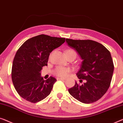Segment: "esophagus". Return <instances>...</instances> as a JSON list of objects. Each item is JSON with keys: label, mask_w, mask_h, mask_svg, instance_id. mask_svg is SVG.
I'll use <instances>...</instances> for the list:
<instances>
[{"label": "esophagus", "mask_w": 123, "mask_h": 123, "mask_svg": "<svg viewBox=\"0 0 123 123\" xmlns=\"http://www.w3.org/2000/svg\"><path fill=\"white\" fill-rule=\"evenodd\" d=\"M57 80H65V79L62 78V77H58V78H57Z\"/></svg>", "instance_id": "obj_1"}]
</instances>
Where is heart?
<instances>
[{
  "instance_id": "heart-1",
  "label": "heart",
  "mask_w": 123,
  "mask_h": 123,
  "mask_svg": "<svg viewBox=\"0 0 123 123\" xmlns=\"http://www.w3.org/2000/svg\"><path fill=\"white\" fill-rule=\"evenodd\" d=\"M66 53H72V54L75 55L76 56V52L73 49H68L66 52ZM71 71V69L68 67H63L61 66L56 67L54 70H53V73L55 75L58 77H64L67 76L69 72Z\"/></svg>"
}]
</instances>
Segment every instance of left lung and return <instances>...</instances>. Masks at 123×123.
I'll list each match as a JSON object with an SVG mask.
<instances>
[{"mask_svg": "<svg viewBox=\"0 0 123 123\" xmlns=\"http://www.w3.org/2000/svg\"><path fill=\"white\" fill-rule=\"evenodd\" d=\"M66 41L82 60L76 75L80 81L86 80L81 85L75 82L68 92L81 103H94L106 92L111 83L114 66L110 52L103 44L94 41L68 38Z\"/></svg>", "mask_w": 123, "mask_h": 123, "instance_id": "1", "label": "left lung"}]
</instances>
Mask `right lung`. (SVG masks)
Instances as JSON below:
<instances>
[{
  "mask_svg": "<svg viewBox=\"0 0 123 123\" xmlns=\"http://www.w3.org/2000/svg\"><path fill=\"white\" fill-rule=\"evenodd\" d=\"M65 42V38L41 34L28 39L20 47L13 60L12 79L22 98L36 103L50 94L56 79L51 76L44 80L41 71L47 65L50 53Z\"/></svg>",
  "mask_w": 123,
  "mask_h": 123,
  "instance_id": "obj_1",
  "label": "right lung"
}]
</instances>
